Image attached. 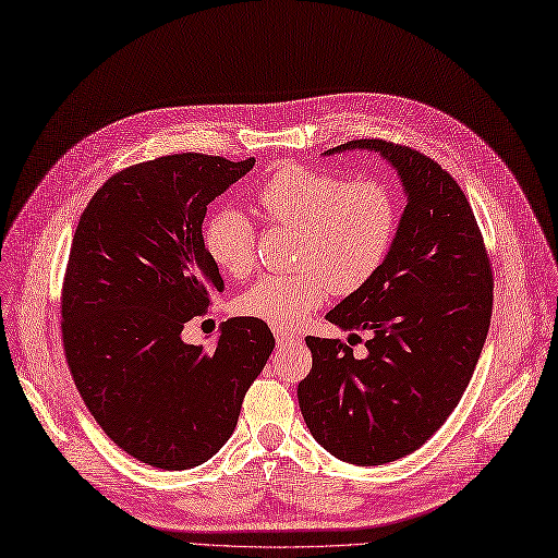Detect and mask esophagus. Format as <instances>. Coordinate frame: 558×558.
I'll return each instance as SVG.
<instances>
[{"label": "esophagus", "instance_id": "esophagus-1", "mask_svg": "<svg viewBox=\"0 0 558 558\" xmlns=\"http://www.w3.org/2000/svg\"><path fill=\"white\" fill-rule=\"evenodd\" d=\"M276 342H278V347H287V344H294V342H299V336L284 333V331H276Z\"/></svg>", "mask_w": 558, "mask_h": 558}]
</instances>
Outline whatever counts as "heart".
<instances>
[{"mask_svg": "<svg viewBox=\"0 0 558 558\" xmlns=\"http://www.w3.org/2000/svg\"><path fill=\"white\" fill-rule=\"evenodd\" d=\"M257 202L268 220L299 230L294 266L301 271L264 276L236 301L241 315L276 331H296L331 290L352 294L373 280L400 225L398 199L386 183L349 181L307 165L276 168L259 185ZM204 245L227 276L243 278L255 266V225L234 206L209 216Z\"/></svg>", "mask_w": 558, "mask_h": 558, "instance_id": "heart-1", "label": "heart"}]
</instances>
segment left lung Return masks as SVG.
<instances>
[{"label":"left lung","mask_w":558,"mask_h":558,"mask_svg":"<svg viewBox=\"0 0 558 558\" xmlns=\"http://www.w3.org/2000/svg\"><path fill=\"white\" fill-rule=\"evenodd\" d=\"M356 149L398 172L407 206L377 276L326 315L342 331H367V356L307 336L313 369L299 404L331 456L375 466L421 448L458 407L489 331L494 280L476 216L437 160L386 140H354L324 156Z\"/></svg>","instance_id":"left-lung-1"}]
</instances>
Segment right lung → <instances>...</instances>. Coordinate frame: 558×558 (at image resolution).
<instances>
[{"mask_svg": "<svg viewBox=\"0 0 558 558\" xmlns=\"http://www.w3.org/2000/svg\"><path fill=\"white\" fill-rule=\"evenodd\" d=\"M253 165L204 154L137 162L102 183L77 222L61 290L71 375L102 432L156 469L216 456L276 347L253 317L222 322L211 352L181 338L225 287L202 236L206 206Z\"/></svg>", "mask_w": 558, "mask_h": 558, "instance_id": "obj_1", "label": "right lung"}]
</instances>
